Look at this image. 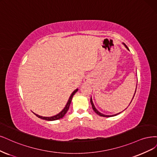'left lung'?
Here are the masks:
<instances>
[{"mask_svg":"<svg viewBox=\"0 0 157 157\" xmlns=\"http://www.w3.org/2000/svg\"><path fill=\"white\" fill-rule=\"evenodd\" d=\"M124 44V45L125 46V47L127 48V49L129 51V49H128V48L127 47V46L125 44ZM135 93H136V91H135ZM134 95H135V94H134ZM134 97H133V98H134ZM133 98H132V99H133ZM90 102H91V106H92V109H93V110H94V112L97 113V114H98L99 116H102V117H112V116H116V115H117L118 113H117V114H115V115H112V116H108V115H105V114H102V113H101V112H99L98 110H97L96 109H95V106H94V103H93V101H92V99H91H91H90ZM132 102V101H131Z\"/></svg>","mask_w":157,"mask_h":157,"instance_id":"8db88e82","label":"left lung"}]
</instances>
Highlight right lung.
<instances>
[{
	"label": "right lung",
	"mask_w": 157,
	"mask_h": 157,
	"mask_svg": "<svg viewBox=\"0 0 157 157\" xmlns=\"http://www.w3.org/2000/svg\"><path fill=\"white\" fill-rule=\"evenodd\" d=\"M77 91H78V89L75 90L73 91V92L71 94V96H70V97L69 98V100H68V101H67V104H66V106L64 107V109L62 110V111H61L60 113H58L57 115L52 116V117H43V116H39V115L36 114V113H34V114H35L37 117H38L39 118H41V119H43V120H47V121H55V120H60V119L62 118V117L65 116V114H66V113H67V110H68V109H69V108L70 104H71V102L73 97V95H75V94L76 93Z\"/></svg>",
	"instance_id": "1"
}]
</instances>
